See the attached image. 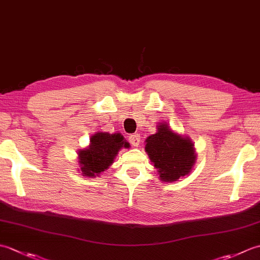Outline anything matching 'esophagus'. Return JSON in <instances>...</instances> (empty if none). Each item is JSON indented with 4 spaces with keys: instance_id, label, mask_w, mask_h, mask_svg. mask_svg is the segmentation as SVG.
I'll use <instances>...</instances> for the list:
<instances>
[{
    "instance_id": "obj_1",
    "label": "esophagus",
    "mask_w": 260,
    "mask_h": 260,
    "mask_svg": "<svg viewBox=\"0 0 260 260\" xmlns=\"http://www.w3.org/2000/svg\"><path fill=\"white\" fill-rule=\"evenodd\" d=\"M129 142L133 146H139L141 142V136L139 134H132L129 136Z\"/></svg>"
}]
</instances>
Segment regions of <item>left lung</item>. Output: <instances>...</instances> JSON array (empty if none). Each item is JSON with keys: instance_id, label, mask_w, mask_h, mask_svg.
I'll list each match as a JSON object with an SVG mask.
<instances>
[{"instance_id": "8db88e82", "label": "left lung", "mask_w": 260, "mask_h": 260, "mask_svg": "<svg viewBox=\"0 0 260 260\" xmlns=\"http://www.w3.org/2000/svg\"><path fill=\"white\" fill-rule=\"evenodd\" d=\"M145 151L156 168L159 180L178 181L187 175L196 163L194 144L189 137L180 135L167 123H159L155 134L145 140Z\"/></svg>"}]
</instances>
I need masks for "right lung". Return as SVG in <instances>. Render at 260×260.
<instances>
[{"label":"right lung","instance_id":"obj_1","mask_svg":"<svg viewBox=\"0 0 260 260\" xmlns=\"http://www.w3.org/2000/svg\"><path fill=\"white\" fill-rule=\"evenodd\" d=\"M128 148V142L120 133L109 134L98 132L90 139L88 147L78 152L80 171L84 176L95 178L113 164L120 148Z\"/></svg>","mask_w":260,"mask_h":260}]
</instances>
